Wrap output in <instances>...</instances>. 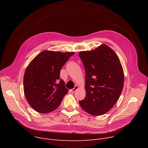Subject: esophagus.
Listing matches in <instances>:
<instances>
[{
  "label": "esophagus",
  "mask_w": 148,
  "mask_h": 148,
  "mask_svg": "<svg viewBox=\"0 0 148 148\" xmlns=\"http://www.w3.org/2000/svg\"><path fill=\"white\" fill-rule=\"evenodd\" d=\"M78 88V86H75L74 87V88H73V89H71L70 91H71V92H74Z\"/></svg>",
  "instance_id": "1"
}]
</instances>
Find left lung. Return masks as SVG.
Returning <instances> with one entry per match:
<instances>
[{
  "label": "left lung",
  "instance_id": "left-lung-1",
  "mask_svg": "<svg viewBox=\"0 0 148 148\" xmlns=\"http://www.w3.org/2000/svg\"><path fill=\"white\" fill-rule=\"evenodd\" d=\"M79 56L86 71V95L79 103L88 114L107 113L116 102L123 87L124 75L120 60L108 46L102 45Z\"/></svg>",
  "mask_w": 148,
  "mask_h": 148
}]
</instances>
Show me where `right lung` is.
<instances>
[{
	"label": "right lung",
	"instance_id": "right-lung-1",
	"mask_svg": "<svg viewBox=\"0 0 148 148\" xmlns=\"http://www.w3.org/2000/svg\"><path fill=\"white\" fill-rule=\"evenodd\" d=\"M74 52L45 50L27 66L24 75L25 97L37 112L47 114L57 109L69 90L60 78V70Z\"/></svg>",
	"mask_w": 148,
	"mask_h": 148
}]
</instances>
